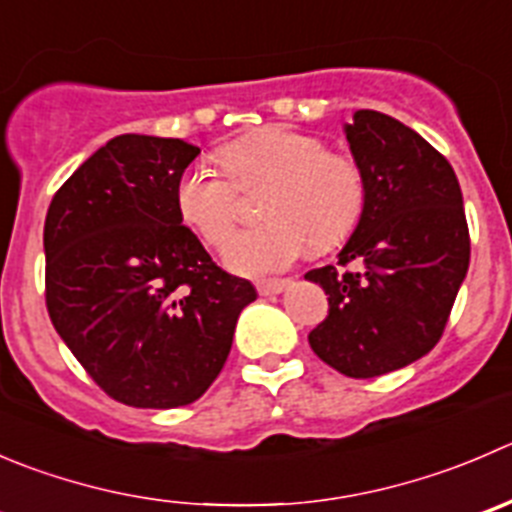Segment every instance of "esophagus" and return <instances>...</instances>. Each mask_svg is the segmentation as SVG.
<instances>
[{
  "mask_svg": "<svg viewBox=\"0 0 512 512\" xmlns=\"http://www.w3.org/2000/svg\"><path fill=\"white\" fill-rule=\"evenodd\" d=\"M287 285H290V280H260L257 282V292H260V295H277V292L285 290Z\"/></svg>",
  "mask_w": 512,
  "mask_h": 512,
  "instance_id": "obj_1",
  "label": "esophagus"
}]
</instances>
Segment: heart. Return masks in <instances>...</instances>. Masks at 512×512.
<instances>
[{
	"label": "heart",
	"mask_w": 512,
	"mask_h": 512,
	"mask_svg": "<svg viewBox=\"0 0 512 512\" xmlns=\"http://www.w3.org/2000/svg\"><path fill=\"white\" fill-rule=\"evenodd\" d=\"M272 180L262 225L242 230L225 250L230 270L270 275L290 267L310 245L327 250L345 240L365 207V175L355 160L327 152L317 137L290 127H265L195 160L177 180L182 220L212 247L225 245L240 220V187Z\"/></svg>",
	"instance_id": "heart-1"
}]
</instances>
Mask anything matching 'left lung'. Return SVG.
Returning <instances> with one entry per match:
<instances>
[{"label": "left lung", "mask_w": 512, "mask_h": 512, "mask_svg": "<svg viewBox=\"0 0 512 512\" xmlns=\"http://www.w3.org/2000/svg\"><path fill=\"white\" fill-rule=\"evenodd\" d=\"M365 175V207L335 265L305 275L327 295L307 335L347 377H377L438 345L470 265L463 192L450 162L398 119L357 109L345 124Z\"/></svg>", "instance_id": "8db88e82"}]
</instances>
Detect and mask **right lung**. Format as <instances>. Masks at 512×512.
Returning a JSON list of instances; mask_svg holds the SVG:
<instances>
[{
  "instance_id": "add662e5",
  "label": "right lung",
  "mask_w": 512,
  "mask_h": 512,
  "mask_svg": "<svg viewBox=\"0 0 512 512\" xmlns=\"http://www.w3.org/2000/svg\"><path fill=\"white\" fill-rule=\"evenodd\" d=\"M197 155L172 137H114L59 187L44 220L54 330L99 388L132 408L202 398L257 297L182 225L177 180Z\"/></svg>"
}]
</instances>
